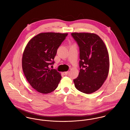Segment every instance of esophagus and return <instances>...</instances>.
Returning <instances> with one entry per match:
<instances>
[{
  "label": "esophagus",
  "instance_id": "34e87169",
  "mask_svg": "<svg viewBox=\"0 0 130 130\" xmlns=\"http://www.w3.org/2000/svg\"><path fill=\"white\" fill-rule=\"evenodd\" d=\"M68 73H69L68 71H65V72H63V74L64 75H67L68 74Z\"/></svg>",
  "mask_w": 130,
  "mask_h": 130
}]
</instances>
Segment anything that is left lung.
Listing matches in <instances>:
<instances>
[{"instance_id": "1", "label": "left lung", "mask_w": 130, "mask_h": 130, "mask_svg": "<svg viewBox=\"0 0 130 130\" xmlns=\"http://www.w3.org/2000/svg\"><path fill=\"white\" fill-rule=\"evenodd\" d=\"M71 35L79 47L80 68L73 80L80 92L89 94L98 90L106 79L109 70V58L102 39L91 33L74 32Z\"/></svg>"}]
</instances>
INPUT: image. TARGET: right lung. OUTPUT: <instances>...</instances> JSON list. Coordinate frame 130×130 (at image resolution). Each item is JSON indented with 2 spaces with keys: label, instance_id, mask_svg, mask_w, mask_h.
I'll use <instances>...</instances> for the list:
<instances>
[{
  "label": "right lung",
  "instance_id": "1",
  "mask_svg": "<svg viewBox=\"0 0 130 130\" xmlns=\"http://www.w3.org/2000/svg\"><path fill=\"white\" fill-rule=\"evenodd\" d=\"M68 33L44 32L32 38L27 44L22 56V69L31 86L42 94L56 89L61 74L49 66L54 63L57 49Z\"/></svg>",
  "mask_w": 130,
  "mask_h": 130
}]
</instances>
